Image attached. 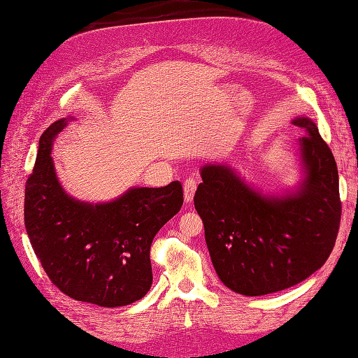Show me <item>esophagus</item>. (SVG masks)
<instances>
[{
  "instance_id": "obj_1",
  "label": "esophagus",
  "mask_w": 358,
  "mask_h": 358,
  "mask_svg": "<svg viewBox=\"0 0 358 358\" xmlns=\"http://www.w3.org/2000/svg\"><path fill=\"white\" fill-rule=\"evenodd\" d=\"M196 188H198V184H196L194 179H187L184 182V198L187 203H192L193 198H194V193H196Z\"/></svg>"
}]
</instances>
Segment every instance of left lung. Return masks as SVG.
<instances>
[{"mask_svg": "<svg viewBox=\"0 0 358 358\" xmlns=\"http://www.w3.org/2000/svg\"><path fill=\"white\" fill-rule=\"evenodd\" d=\"M298 155L303 179L292 192L264 194L227 164L201 169L194 208L220 280L247 296L295 286L322 267L335 245L341 217L338 170L332 151L308 117Z\"/></svg>", "mask_w": 358, "mask_h": 358, "instance_id": "8db88e82", "label": "left lung"}]
</instances>
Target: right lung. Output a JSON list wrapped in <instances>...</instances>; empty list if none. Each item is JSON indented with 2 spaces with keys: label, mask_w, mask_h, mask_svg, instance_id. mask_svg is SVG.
<instances>
[{
  "label": "right lung",
  "mask_w": 358,
  "mask_h": 358,
  "mask_svg": "<svg viewBox=\"0 0 358 358\" xmlns=\"http://www.w3.org/2000/svg\"><path fill=\"white\" fill-rule=\"evenodd\" d=\"M71 119L54 122L40 137L24 192L27 236L63 294L101 308L127 306L151 287V243L184 203L182 185L174 180L160 188L133 187L103 203L72 198L50 157L54 138Z\"/></svg>",
  "instance_id": "1"
}]
</instances>
